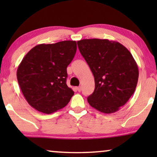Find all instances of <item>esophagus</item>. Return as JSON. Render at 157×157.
<instances>
[{"mask_svg": "<svg viewBox=\"0 0 157 157\" xmlns=\"http://www.w3.org/2000/svg\"><path fill=\"white\" fill-rule=\"evenodd\" d=\"M76 89H77V91H78V92H80V91H81V86L77 87V88H76Z\"/></svg>", "mask_w": 157, "mask_h": 157, "instance_id": "1", "label": "esophagus"}]
</instances>
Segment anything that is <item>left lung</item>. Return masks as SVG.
<instances>
[{"instance_id":"left-lung-1","label":"left lung","mask_w":157,"mask_h":157,"mask_svg":"<svg viewBox=\"0 0 157 157\" xmlns=\"http://www.w3.org/2000/svg\"><path fill=\"white\" fill-rule=\"evenodd\" d=\"M77 44L95 81L94 91L87 98L90 106L108 114L119 111L138 82V66L132 53L120 43L108 39H83Z\"/></svg>"}]
</instances>
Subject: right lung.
<instances>
[{
	"label": "right lung",
	"mask_w": 157,
	"mask_h": 157,
	"mask_svg": "<svg viewBox=\"0 0 157 157\" xmlns=\"http://www.w3.org/2000/svg\"><path fill=\"white\" fill-rule=\"evenodd\" d=\"M76 48L75 40H63L38 44L27 53L17 69V79L30 106L49 114L68 104L74 92L66 84V68Z\"/></svg>",
	"instance_id": "right-lung-1"
}]
</instances>
